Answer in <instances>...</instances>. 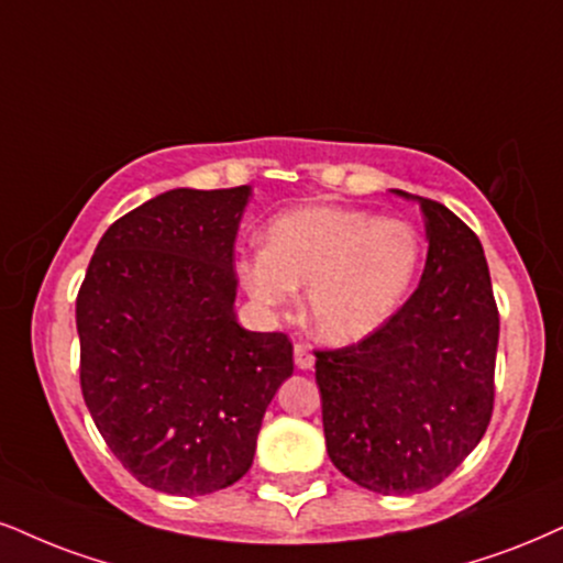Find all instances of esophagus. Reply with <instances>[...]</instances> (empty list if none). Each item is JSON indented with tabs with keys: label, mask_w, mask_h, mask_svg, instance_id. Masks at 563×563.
I'll return each mask as SVG.
<instances>
[{
	"label": "esophagus",
	"mask_w": 563,
	"mask_h": 563,
	"mask_svg": "<svg viewBox=\"0 0 563 563\" xmlns=\"http://www.w3.org/2000/svg\"><path fill=\"white\" fill-rule=\"evenodd\" d=\"M313 363H316V357H313V352H310V346L305 342H297L295 344V365L300 367V371H310Z\"/></svg>",
	"instance_id": "34e87169"
}]
</instances>
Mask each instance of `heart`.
I'll use <instances>...</instances> for the list:
<instances>
[{"label": "heart", "instance_id": "1", "mask_svg": "<svg viewBox=\"0 0 563 563\" xmlns=\"http://www.w3.org/2000/svg\"><path fill=\"white\" fill-rule=\"evenodd\" d=\"M422 263L409 221L344 206H302L266 229V247L242 255L238 276L258 308L282 313L305 287V321L318 339L352 344L399 310Z\"/></svg>", "mask_w": 563, "mask_h": 563}]
</instances>
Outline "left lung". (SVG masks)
<instances>
[{
  "instance_id": "obj_1",
  "label": "left lung",
  "mask_w": 563,
  "mask_h": 563,
  "mask_svg": "<svg viewBox=\"0 0 563 563\" xmlns=\"http://www.w3.org/2000/svg\"><path fill=\"white\" fill-rule=\"evenodd\" d=\"M420 206L428 261L418 289L373 334L316 350L331 462L384 496L446 481L494 415L498 308L483 245L439 200Z\"/></svg>"
}]
</instances>
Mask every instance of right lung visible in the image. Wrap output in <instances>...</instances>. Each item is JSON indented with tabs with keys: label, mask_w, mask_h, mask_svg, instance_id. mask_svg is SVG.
<instances>
[{
	"label": "right lung",
	"mask_w": 563,
	"mask_h": 563,
	"mask_svg": "<svg viewBox=\"0 0 563 563\" xmlns=\"http://www.w3.org/2000/svg\"><path fill=\"white\" fill-rule=\"evenodd\" d=\"M250 187L169 190L103 232L75 302L90 418L135 481L203 496L253 464L292 342L234 318Z\"/></svg>",
	"instance_id": "add662e5"
}]
</instances>
